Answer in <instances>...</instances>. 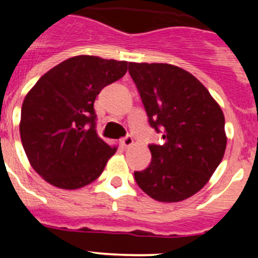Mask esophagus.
<instances>
[{
    "label": "esophagus",
    "mask_w": 258,
    "mask_h": 258,
    "mask_svg": "<svg viewBox=\"0 0 258 258\" xmlns=\"http://www.w3.org/2000/svg\"><path fill=\"white\" fill-rule=\"evenodd\" d=\"M133 145H134V140L132 136H126L121 140V146L122 147H125V149H129V147H132Z\"/></svg>",
    "instance_id": "obj_1"
}]
</instances>
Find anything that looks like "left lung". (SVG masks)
Returning <instances> with one entry per match:
<instances>
[{
    "label": "left lung",
    "instance_id": "left-lung-1",
    "mask_svg": "<svg viewBox=\"0 0 258 258\" xmlns=\"http://www.w3.org/2000/svg\"><path fill=\"white\" fill-rule=\"evenodd\" d=\"M129 74L150 125L165 141L149 146L151 164L134 178L157 202H182L206 186L222 160V109L197 77L177 66L129 63Z\"/></svg>",
    "mask_w": 258,
    "mask_h": 258
}]
</instances>
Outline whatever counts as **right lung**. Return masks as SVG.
Segmentation results:
<instances>
[{
  "label": "right lung",
  "mask_w": 258,
  "mask_h": 258,
  "mask_svg": "<svg viewBox=\"0 0 258 258\" xmlns=\"http://www.w3.org/2000/svg\"><path fill=\"white\" fill-rule=\"evenodd\" d=\"M127 61L77 55L47 71L24 98L20 138L32 168L64 190L92 183L117 147L95 131L94 101L121 79Z\"/></svg>",
  "instance_id": "1"
}]
</instances>
